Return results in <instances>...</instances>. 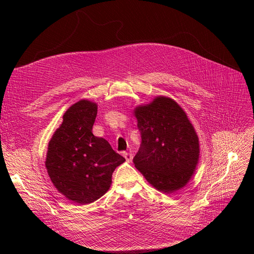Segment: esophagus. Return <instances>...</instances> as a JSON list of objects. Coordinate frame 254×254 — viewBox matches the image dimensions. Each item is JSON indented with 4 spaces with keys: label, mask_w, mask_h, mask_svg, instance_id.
Wrapping results in <instances>:
<instances>
[{
    "label": "esophagus",
    "mask_w": 254,
    "mask_h": 254,
    "mask_svg": "<svg viewBox=\"0 0 254 254\" xmlns=\"http://www.w3.org/2000/svg\"><path fill=\"white\" fill-rule=\"evenodd\" d=\"M123 156H124V158L126 159L127 162H131L132 159H133L132 153H130V152H124V153H123Z\"/></svg>",
    "instance_id": "esophagus-1"
}]
</instances>
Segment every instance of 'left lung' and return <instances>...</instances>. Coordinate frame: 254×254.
Returning <instances> with one entry per match:
<instances>
[{
  "mask_svg": "<svg viewBox=\"0 0 254 254\" xmlns=\"http://www.w3.org/2000/svg\"><path fill=\"white\" fill-rule=\"evenodd\" d=\"M141 132V147L133 163L152 188L172 194L194 176L200 157L196 130L181 106L158 95L131 110Z\"/></svg>",
  "mask_w": 254,
  "mask_h": 254,
  "instance_id": "left-lung-1",
  "label": "left lung"
}]
</instances>
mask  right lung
<instances>
[{"instance_id": "add662e5", "label": "right lung", "mask_w": 254, "mask_h": 254, "mask_svg": "<svg viewBox=\"0 0 254 254\" xmlns=\"http://www.w3.org/2000/svg\"><path fill=\"white\" fill-rule=\"evenodd\" d=\"M97 104L80 99L64 114L48 145L45 167L53 186L70 201L89 204L111 187L115 168L125 159L92 133Z\"/></svg>"}]
</instances>
